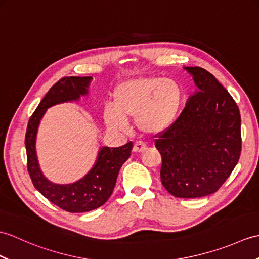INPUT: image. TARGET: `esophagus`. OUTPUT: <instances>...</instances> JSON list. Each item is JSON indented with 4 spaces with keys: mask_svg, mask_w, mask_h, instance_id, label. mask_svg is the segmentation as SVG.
<instances>
[{
    "mask_svg": "<svg viewBox=\"0 0 259 259\" xmlns=\"http://www.w3.org/2000/svg\"><path fill=\"white\" fill-rule=\"evenodd\" d=\"M146 150H147V146L143 142H140V141H137L134 144V148H132V151H134L135 153H141L143 151H146Z\"/></svg>",
    "mask_w": 259,
    "mask_h": 259,
    "instance_id": "34e87169",
    "label": "esophagus"
}]
</instances>
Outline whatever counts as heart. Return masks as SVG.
Listing matches in <instances>:
<instances>
[{
    "label": "heart",
    "instance_id": "heart-1",
    "mask_svg": "<svg viewBox=\"0 0 259 259\" xmlns=\"http://www.w3.org/2000/svg\"><path fill=\"white\" fill-rule=\"evenodd\" d=\"M180 83L162 77H138L123 80L113 90L112 105L102 111L106 125L113 131H125L128 120L135 119L143 135L157 137L177 123L183 105Z\"/></svg>",
    "mask_w": 259,
    "mask_h": 259
}]
</instances>
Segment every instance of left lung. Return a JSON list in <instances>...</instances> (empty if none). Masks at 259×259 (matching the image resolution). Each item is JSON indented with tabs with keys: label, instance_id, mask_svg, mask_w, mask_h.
<instances>
[{
	"label": "left lung",
	"instance_id": "1",
	"mask_svg": "<svg viewBox=\"0 0 259 259\" xmlns=\"http://www.w3.org/2000/svg\"><path fill=\"white\" fill-rule=\"evenodd\" d=\"M193 76L177 123L155 139L162 158L161 182L176 197L214 193L231 176L242 151L240 113L230 93L207 70L184 67Z\"/></svg>",
	"mask_w": 259,
	"mask_h": 259
}]
</instances>
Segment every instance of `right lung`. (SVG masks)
I'll list each match as a JSON object with an SVG mask.
<instances>
[{
  "instance_id": "add662e5",
  "label": "right lung",
  "mask_w": 259,
  "mask_h": 259,
  "mask_svg": "<svg viewBox=\"0 0 259 259\" xmlns=\"http://www.w3.org/2000/svg\"><path fill=\"white\" fill-rule=\"evenodd\" d=\"M93 77H64L54 85L28 120L25 147L27 170L36 190L48 201L70 213H83L98 208L108 201L116 185L120 167L130 157L132 142L119 148H100L97 160L85 177L70 184L53 183L39 169L36 155V136L41 118L48 108L67 101H76L88 94Z\"/></svg>"
}]
</instances>
